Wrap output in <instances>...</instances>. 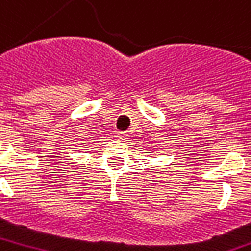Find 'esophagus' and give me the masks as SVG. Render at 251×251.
I'll use <instances>...</instances> for the list:
<instances>
[{"label": "esophagus", "mask_w": 251, "mask_h": 251, "mask_svg": "<svg viewBox=\"0 0 251 251\" xmlns=\"http://www.w3.org/2000/svg\"><path fill=\"white\" fill-rule=\"evenodd\" d=\"M126 137H127V134H126L125 131H118V133L116 134V138H118L120 141H125Z\"/></svg>", "instance_id": "esophagus-1"}]
</instances>
